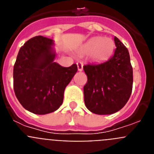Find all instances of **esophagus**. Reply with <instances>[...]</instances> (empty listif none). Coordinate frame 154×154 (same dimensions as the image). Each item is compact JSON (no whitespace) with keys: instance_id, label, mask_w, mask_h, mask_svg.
Returning a JSON list of instances; mask_svg holds the SVG:
<instances>
[{"instance_id":"1","label":"esophagus","mask_w":154,"mask_h":154,"mask_svg":"<svg viewBox=\"0 0 154 154\" xmlns=\"http://www.w3.org/2000/svg\"><path fill=\"white\" fill-rule=\"evenodd\" d=\"M77 67H78V70L79 72H82L83 70V65L82 62H77Z\"/></svg>"}]
</instances>
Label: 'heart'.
I'll return each mask as SVG.
<instances>
[{
	"label": "heart",
	"mask_w": 154,
	"mask_h": 154,
	"mask_svg": "<svg viewBox=\"0 0 154 154\" xmlns=\"http://www.w3.org/2000/svg\"><path fill=\"white\" fill-rule=\"evenodd\" d=\"M115 49V43L111 38L94 37L87 41L81 47L84 54L91 53V58L97 62H105L111 57Z\"/></svg>",
	"instance_id": "obj_1"
}]
</instances>
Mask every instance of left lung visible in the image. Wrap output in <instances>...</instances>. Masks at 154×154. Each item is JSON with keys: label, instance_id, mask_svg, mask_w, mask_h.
Masks as SVG:
<instances>
[{"label": "left lung", "instance_id": "1", "mask_svg": "<svg viewBox=\"0 0 154 154\" xmlns=\"http://www.w3.org/2000/svg\"><path fill=\"white\" fill-rule=\"evenodd\" d=\"M113 56L101 64H88L83 69L88 78L83 88L87 109L98 115L118 112L130 97L133 89V68L129 51L115 37Z\"/></svg>", "mask_w": 154, "mask_h": 154}]
</instances>
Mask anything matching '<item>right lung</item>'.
Masks as SVG:
<instances>
[{
  "label": "right lung",
  "instance_id": "add662e5",
  "mask_svg": "<svg viewBox=\"0 0 154 154\" xmlns=\"http://www.w3.org/2000/svg\"><path fill=\"white\" fill-rule=\"evenodd\" d=\"M55 42L43 36L29 39L20 48L14 65V90L25 109L38 115L55 112L63 103L64 91L78 70L54 62Z\"/></svg>",
  "mask_w": 154,
  "mask_h": 154
}]
</instances>
